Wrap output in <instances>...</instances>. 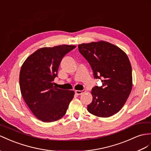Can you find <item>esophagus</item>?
Instances as JSON below:
<instances>
[{
	"instance_id": "34e87169",
	"label": "esophagus",
	"mask_w": 151,
	"mask_h": 151,
	"mask_svg": "<svg viewBox=\"0 0 151 151\" xmlns=\"http://www.w3.org/2000/svg\"><path fill=\"white\" fill-rule=\"evenodd\" d=\"M86 92V91L85 90H82V91H75V93L77 94V95H81L82 94L83 92Z\"/></svg>"
}]
</instances>
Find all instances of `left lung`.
<instances>
[{
  "label": "left lung",
  "instance_id": "8db88e82",
  "mask_svg": "<svg viewBox=\"0 0 151 151\" xmlns=\"http://www.w3.org/2000/svg\"><path fill=\"white\" fill-rule=\"evenodd\" d=\"M80 53L91 65L94 77L102 82L92 89L88 112L109 117L124 105L132 89V69L128 57L118 46L106 41L78 45Z\"/></svg>",
  "mask_w": 151,
  "mask_h": 151
}]
</instances>
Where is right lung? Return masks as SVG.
Returning a JSON list of instances; mask_svg holds the SVG:
<instances>
[{"label": "right lung", "instance_id": "obj_1", "mask_svg": "<svg viewBox=\"0 0 151 151\" xmlns=\"http://www.w3.org/2000/svg\"><path fill=\"white\" fill-rule=\"evenodd\" d=\"M75 48L63 45L40 48L21 68L19 82L22 97L33 114L42 122L61 119L74 97V91L58 88L53 82L63 58Z\"/></svg>", "mask_w": 151, "mask_h": 151}]
</instances>
